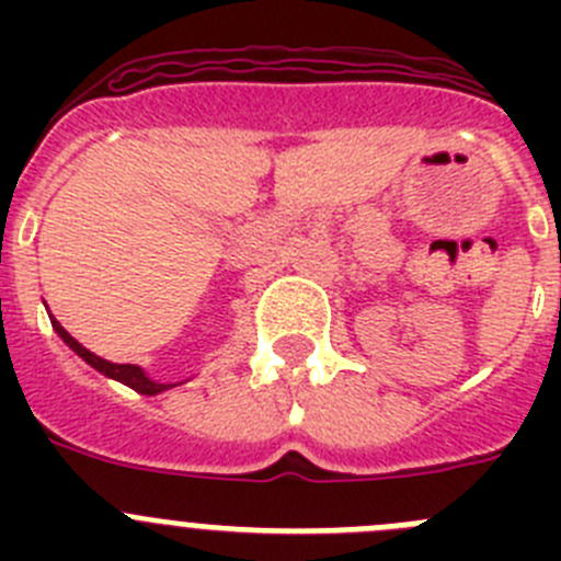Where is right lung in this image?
Returning <instances> with one entry per match:
<instances>
[{
    "label": "right lung",
    "mask_w": 561,
    "mask_h": 561,
    "mask_svg": "<svg viewBox=\"0 0 561 561\" xmlns=\"http://www.w3.org/2000/svg\"><path fill=\"white\" fill-rule=\"evenodd\" d=\"M49 323H53V329H56V334L61 336V340L67 342L69 348L76 351V354L81 356V359L87 362V365H92V368H95L98 374L108 376V379L123 381L126 388L137 390V393H142V396H157V393H162V390L176 388V385H182V381H176V385H173V381H157V379H151V376H148L146 370L140 368V365H117V362L101 359V356H98V354H92V351H89V348H83L81 342H78L76 336L69 334V331L64 329V325L58 323V320H56V317H53V314H49Z\"/></svg>",
    "instance_id": "1"
}]
</instances>
